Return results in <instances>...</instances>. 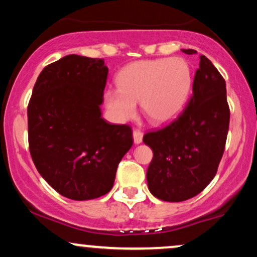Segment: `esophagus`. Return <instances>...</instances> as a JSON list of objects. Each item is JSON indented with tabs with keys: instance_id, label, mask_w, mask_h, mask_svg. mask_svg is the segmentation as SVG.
Here are the masks:
<instances>
[{
	"instance_id": "esophagus-1",
	"label": "esophagus",
	"mask_w": 257,
	"mask_h": 257,
	"mask_svg": "<svg viewBox=\"0 0 257 257\" xmlns=\"http://www.w3.org/2000/svg\"><path fill=\"white\" fill-rule=\"evenodd\" d=\"M143 137H144V133L141 131H139V129H135L134 132H133V138H134V144H141L143 143Z\"/></svg>"
}]
</instances>
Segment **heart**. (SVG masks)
Wrapping results in <instances>:
<instances>
[{
    "label": "heart",
    "mask_w": 257,
    "mask_h": 257,
    "mask_svg": "<svg viewBox=\"0 0 257 257\" xmlns=\"http://www.w3.org/2000/svg\"><path fill=\"white\" fill-rule=\"evenodd\" d=\"M118 88H108L104 101L119 122L137 114L140 101L144 114L155 124H166L181 113L190 98L193 75L182 58L139 60L123 67L117 75Z\"/></svg>",
    "instance_id": "obj_1"
}]
</instances>
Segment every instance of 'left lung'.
<instances>
[{
    "label": "left lung",
    "mask_w": 257,
    "mask_h": 257,
    "mask_svg": "<svg viewBox=\"0 0 257 257\" xmlns=\"http://www.w3.org/2000/svg\"><path fill=\"white\" fill-rule=\"evenodd\" d=\"M199 59L185 110L143 139L153 151L146 174L149 190L166 202H182L202 192L214 179L225 151L229 126L226 82L208 58Z\"/></svg>",
    "instance_id": "left-lung-1"
}]
</instances>
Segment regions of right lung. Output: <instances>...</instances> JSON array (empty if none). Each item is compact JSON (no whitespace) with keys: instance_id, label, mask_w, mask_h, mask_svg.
Here are the masks:
<instances>
[{"instance_id":"add662e5","label":"right lung","mask_w":257,"mask_h":257,"mask_svg":"<svg viewBox=\"0 0 257 257\" xmlns=\"http://www.w3.org/2000/svg\"><path fill=\"white\" fill-rule=\"evenodd\" d=\"M107 73L104 59L66 55L44 67L32 90V161L66 198L88 200L110 192L120 159L133 145L131 126L101 117Z\"/></svg>"}]
</instances>
